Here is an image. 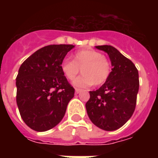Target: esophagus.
I'll return each mask as SVG.
<instances>
[{
    "instance_id": "obj_1",
    "label": "esophagus",
    "mask_w": 158,
    "mask_h": 158,
    "mask_svg": "<svg viewBox=\"0 0 158 158\" xmlns=\"http://www.w3.org/2000/svg\"><path fill=\"white\" fill-rule=\"evenodd\" d=\"M82 91V89H78V88H76L75 89V92L77 93V94H79V93H80Z\"/></svg>"
}]
</instances>
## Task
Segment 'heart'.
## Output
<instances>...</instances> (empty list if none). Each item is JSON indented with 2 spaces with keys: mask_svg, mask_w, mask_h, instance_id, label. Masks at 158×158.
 Segmentation results:
<instances>
[{
  "mask_svg": "<svg viewBox=\"0 0 158 158\" xmlns=\"http://www.w3.org/2000/svg\"><path fill=\"white\" fill-rule=\"evenodd\" d=\"M61 69L69 80L75 79L79 71L83 74L74 80L77 87L86 88L101 85L108 79L111 73V65L104 56L95 50H83L73 55V61L63 60Z\"/></svg>",
  "mask_w": 158,
  "mask_h": 158,
  "instance_id": "obj_1",
  "label": "heart"
}]
</instances>
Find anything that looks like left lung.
<instances>
[{"mask_svg": "<svg viewBox=\"0 0 158 158\" xmlns=\"http://www.w3.org/2000/svg\"><path fill=\"white\" fill-rule=\"evenodd\" d=\"M96 48L107 53L113 69L99 89L89 91L86 111L95 125L113 131L122 127L135 109L139 73L135 64L112 45H97Z\"/></svg>", "mask_w": 158, "mask_h": 158, "instance_id": "8db88e82", "label": "left lung"}]
</instances>
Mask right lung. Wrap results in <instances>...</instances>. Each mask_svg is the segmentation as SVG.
I'll use <instances>...</instances> for the list:
<instances>
[{"instance_id": "1", "label": "right lung", "mask_w": 158, "mask_h": 158, "mask_svg": "<svg viewBox=\"0 0 158 158\" xmlns=\"http://www.w3.org/2000/svg\"><path fill=\"white\" fill-rule=\"evenodd\" d=\"M75 45H51L36 51L20 66L16 79L17 105L30 129L44 132L65 115L74 96L61 69L67 53Z\"/></svg>"}]
</instances>
